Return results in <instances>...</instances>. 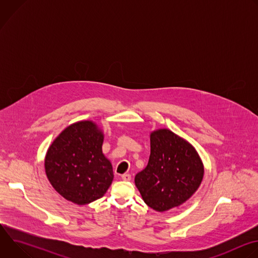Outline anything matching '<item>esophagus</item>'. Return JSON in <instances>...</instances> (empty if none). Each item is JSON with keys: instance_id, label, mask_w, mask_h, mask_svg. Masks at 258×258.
Returning <instances> with one entry per match:
<instances>
[{"instance_id": "1", "label": "esophagus", "mask_w": 258, "mask_h": 258, "mask_svg": "<svg viewBox=\"0 0 258 258\" xmlns=\"http://www.w3.org/2000/svg\"><path fill=\"white\" fill-rule=\"evenodd\" d=\"M121 178H122L123 180H125V181H128V180H131L132 175H131L130 173H124V174L121 175Z\"/></svg>"}]
</instances>
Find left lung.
Returning a JSON list of instances; mask_svg holds the SVG:
<instances>
[{
    "label": "left lung",
    "mask_w": 258,
    "mask_h": 258,
    "mask_svg": "<svg viewBox=\"0 0 258 258\" xmlns=\"http://www.w3.org/2000/svg\"><path fill=\"white\" fill-rule=\"evenodd\" d=\"M151 153L147 166L135 176L144 202L163 212L185 203L203 178L202 161L194 147L169 130L150 135Z\"/></svg>",
    "instance_id": "1"
}]
</instances>
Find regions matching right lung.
<instances>
[{
	"label": "right lung",
	"mask_w": 258,
	"mask_h": 258,
	"mask_svg": "<svg viewBox=\"0 0 258 258\" xmlns=\"http://www.w3.org/2000/svg\"><path fill=\"white\" fill-rule=\"evenodd\" d=\"M103 133L84 120L67 126L52 143L45 170L53 188L66 200L89 204L104 196L113 180V169L102 152Z\"/></svg>",
	"instance_id": "add662e5"
}]
</instances>
